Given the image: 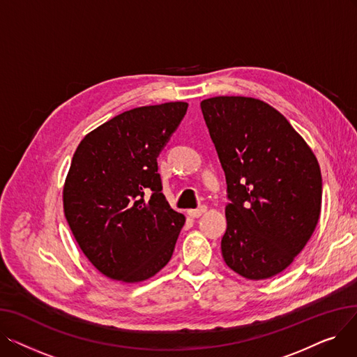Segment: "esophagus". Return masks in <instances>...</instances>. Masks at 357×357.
I'll use <instances>...</instances> for the list:
<instances>
[{
    "label": "esophagus",
    "instance_id": "esophagus-1",
    "mask_svg": "<svg viewBox=\"0 0 357 357\" xmlns=\"http://www.w3.org/2000/svg\"><path fill=\"white\" fill-rule=\"evenodd\" d=\"M205 211H207V207H205V205H199L198 208L188 210V214H190L191 217H194V218H198V217H201Z\"/></svg>",
    "mask_w": 357,
    "mask_h": 357
}]
</instances>
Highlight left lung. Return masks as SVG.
Masks as SVG:
<instances>
[{
  "label": "left lung",
  "mask_w": 357,
  "mask_h": 357,
  "mask_svg": "<svg viewBox=\"0 0 357 357\" xmlns=\"http://www.w3.org/2000/svg\"><path fill=\"white\" fill-rule=\"evenodd\" d=\"M226 174L227 266L260 280L285 271L304 249L320 218L323 181L317 158L289 121L249 97L201 102Z\"/></svg>",
  "instance_id": "left-lung-1"
}]
</instances>
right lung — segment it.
Wrapping results in <instances>:
<instances>
[{
  "instance_id": "1",
  "label": "right lung",
  "mask_w": 357,
  "mask_h": 357,
  "mask_svg": "<svg viewBox=\"0 0 357 357\" xmlns=\"http://www.w3.org/2000/svg\"><path fill=\"white\" fill-rule=\"evenodd\" d=\"M186 109L176 101L124 111L75 150L65 217L84 255L107 278L142 282L172 257L185 217L162 192L158 156ZM144 192H153L149 200Z\"/></svg>"
}]
</instances>
